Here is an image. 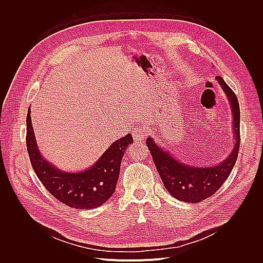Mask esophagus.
<instances>
[{
	"mask_svg": "<svg viewBox=\"0 0 263 263\" xmlns=\"http://www.w3.org/2000/svg\"><path fill=\"white\" fill-rule=\"evenodd\" d=\"M146 132L147 131H146L145 127L139 126V127L134 128V130L132 132V136H133L134 141H142L144 139V137L146 136Z\"/></svg>",
	"mask_w": 263,
	"mask_h": 263,
	"instance_id": "34e87169",
	"label": "esophagus"
}]
</instances>
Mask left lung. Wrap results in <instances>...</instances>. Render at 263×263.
I'll return each instance as SVG.
<instances>
[{
    "mask_svg": "<svg viewBox=\"0 0 263 263\" xmlns=\"http://www.w3.org/2000/svg\"><path fill=\"white\" fill-rule=\"evenodd\" d=\"M217 81L228 95L233 109V126L237 140L233 153L224 162L209 168L191 167L172 158L151 137L146 139V145L165 187L171 196L185 203H199L214 195L230 176L238 159L241 139L239 101L235 92L221 77H217Z\"/></svg>",
    "mask_w": 263,
    "mask_h": 263,
    "instance_id": "8db88e82",
    "label": "left lung"
}]
</instances>
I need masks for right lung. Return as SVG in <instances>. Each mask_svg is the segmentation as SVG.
I'll return each instance as SVG.
<instances>
[{"mask_svg": "<svg viewBox=\"0 0 263 263\" xmlns=\"http://www.w3.org/2000/svg\"><path fill=\"white\" fill-rule=\"evenodd\" d=\"M25 141L32 169L46 190L68 207L92 209L101 206L115 193L123 155L133 139L131 134L118 139L97 163L79 173L62 172L42 158L35 143L29 108Z\"/></svg>", "mask_w": 263, "mask_h": 263, "instance_id": "obj_1", "label": "right lung"}]
</instances>
